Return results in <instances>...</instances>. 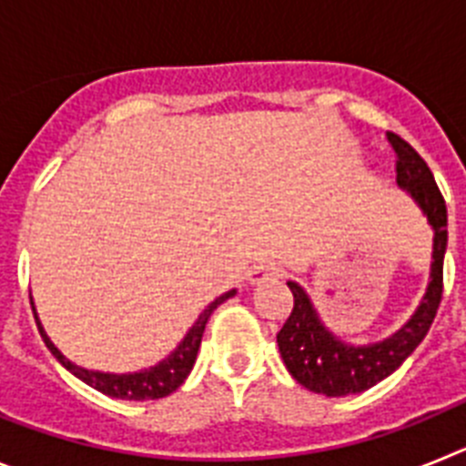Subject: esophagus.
Returning <instances> with one entry per match:
<instances>
[{"label": "esophagus", "mask_w": 466, "mask_h": 466, "mask_svg": "<svg viewBox=\"0 0 466 466\" xmlns=\"http://www.w3.org/2000/svg\"><path fill=\"white\" fill-rule=\"evenodd\" d=\"M284 275V270L279 268L275 261H261L257 266H252L249 270V282L252 284H263V282H275Z\"/></svg>", "instance_id": "34e87169"}]
</instances>
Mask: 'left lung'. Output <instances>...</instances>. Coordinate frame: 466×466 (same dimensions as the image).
<instances>
[{"label":"left lung","mask_w":466,"mask_h":466,"mask_svg":"<svg viewBox=\"0 0 466 466\" xmlns=\"http://www.w3.org/2000/svg\"><path fill=\"white\" fill-rule=\"evenodd\" d=\"M387 142L392 144L394 156H397V184L418 200L430 224L434 226L431 282L413 319L401 331L394 333L392 339L369 345V348H352V345L340 343L317 319L306 291L296 282H287L294 294V308L278 333L279 355L296 382L308 387L310 392L327 394V397L364 392L397 371L403 360L427 336L443 296V254H446L448 242L446 200L436 187L434 175L427 167L425 158L406 139L399 137L397 133H387Z\"/></svg>","instance_id":"1"}]
</instances>
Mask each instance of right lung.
<instances>
[{
  "label": "right lung",
  "instance_id": "1",
  "mask_svg": "<svg viewBox=\"0 0 466 466\" xmlns=\"http://www.w3.org/2000/svg\"><path fill=\"white\" fill-rule=\"evenodd\" d=\"M236 294V291H228V294L219 296L217 300H212L208 308L203 310V315L198 317V322L193 324L191 331L187 333V339L182 340V345L167 357L166 361H160L158 366L149 369V371H142V373H127V376H114V373H97V371H86L81 366L72 364L69 360H65L60 352H57L56 345L48 340V336L44 333L41 329L39 319H36V329H39L41 339L46 343V348L51 350L53 357H56L60 364L67 369L69 373L84 380L86 385L95 387L97 392L106 394V397H114V399H127V401H154V399H163L167 394H172L177 387L182 385L187 380V376L191 373L193 364H196V355H198V348H200V340H203V331H205V324H208L209 315L214 312V308L221 306L226 299ZM35 312V310H32Z\"/></svg>",
  "mask_w": 466,
  "mask_h": 466
}]
</instances>
